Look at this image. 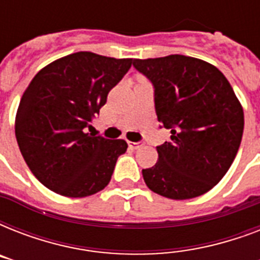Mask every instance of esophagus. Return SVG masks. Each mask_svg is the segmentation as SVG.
Returning <instances> with one entry per match:
<instances>
[{"label":"esophagus","mask_w":260,"mask_h":260,"mask_svg":"<svg viewBox=\"0 0 260 260\" xmlns=\"http://www.w3.org/2000/svg\"><path fill=\"white\" fill-rule=\"evenodd\" d=\"M129 146L134 148V150H139L144 146V142H129Z\"/></svg>","instance_id":"1"}]
</instances>
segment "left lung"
<instances>
[{
  "instance_id": "8db88e82",
  "label": "left lung",
  "mask_w": 260,
  "mask_h": 260,
  "mask_svg": "<svg viewBox=\"0 0 260 260\" xmlns=\"http://www.w3.org/2000/svg\"><path fill=\"white\" fill-rule=\"evenodd\" d=\"M134 67L154 87L155 112L171 131L156 147V165L142 171L148 189L171 200L209 191L238 154L244 114L232 86L217 67L185 55L135 59Z\"/></svg>"
}]
</instances>
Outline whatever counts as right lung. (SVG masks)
<instances>
[{"label":"right lung","mask_w":260,"mask_h":260,"mask_svg":"<svg viewBox=\"0 0 260 260\" xmlns=\"http://www.w3.org/2000/svg\"><path fill=\"white\" fill-rule=\"evenodd\" d=\"M132 63L81 51L55 60L30 81L14 129L22 158L46 187L81 198L109 183L128 144L87 129Z\"/></svg>","instance_id":"right-lung-1"}]
</instances>
